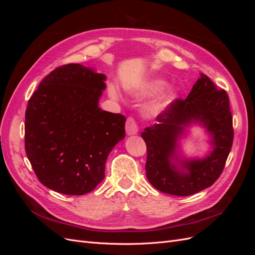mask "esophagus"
I'll use <instances>...</instances> for the list:
<instances>
[{
  "label": "esophagus",
  "instance_id": "esophagus-1",
  "mask_svg": "<svg viewBox=\"0 0 255 255\" xmlns=\"http://www.w3.org/2000/svg\"><path fill=\"white\" fill-rule=\"evenodd\" d=\"M126 132L128 135H135L138 132V127L133 117H128L126 123Z\"/></svg>",
  "mask_w": 255,
  "mask_h": 255
}]
</instances>
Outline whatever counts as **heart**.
<instances>
[{
  "mask_svg": "<svg viewBox=\"0 0 255 255\" xmlns=\"http://www.w3.org/2000/svg\"><path fill=\"white\" fill-rule=\"evenodd\" d=\"M165 85V82L163 80H152L150 82H148L146 84H144L142 88L138 91V95H150L155 92L157 90H159L161 87ZM110 94L112 97L116 98L118 96L117 90H116L114 87L110 88ZM174 98V92L171 88H167L165 89L161 94L154 100V101L149 105L146 106V113L149 115H156L159 112L163 111L165 107L170 103Z\"/></svg>",
  "mask_w": 255,
  "mask_h": 255,
  "instance_id": "obj_1",
  "label": "heart"
}]
</instances>
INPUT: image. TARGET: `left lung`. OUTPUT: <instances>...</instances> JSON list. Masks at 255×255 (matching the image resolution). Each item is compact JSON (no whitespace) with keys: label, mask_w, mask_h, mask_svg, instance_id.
<instances>
[{"label":"left lung","mask_w":255,"mask_h":255,"mask_svg":"<svg viewBox=\"0 0 255 255\" xmlns=\"http://www.w3.org/2000/svg\"><path fill=\"white\" fill-rule=\"evenodd\" d=\"M156 120L158 123L141 133L146 144L145 174L153 186L165 194L186 197L217 181L234 136L227 91L201 73L187 98L174 100ZM194 122L203 124L211 135L213 151L202 160H179L177 141Z\"/></svg>","instance_id":"8db88e82"}]
</instances>
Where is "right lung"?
Listing matches in <instances>:
<instances>
[{
  "label": "right lung",
  "mask_w": 255,
  "mask_h": 255,
  "mask_svg": "<svg viewBox=\"0 0 255 255\" xmlns=\"http://www.w3.org/2000/svg\"><path fill=\"white\" fill-rule=\"evenodd\" d=\"M106 76L79 64L53 70L28 100L25 152L38 180L82 196L102 182L107 156L126 136V117L102 111Z\"/></svg>",
  "instance_id": "right-lung-1"
}]
</instances>
